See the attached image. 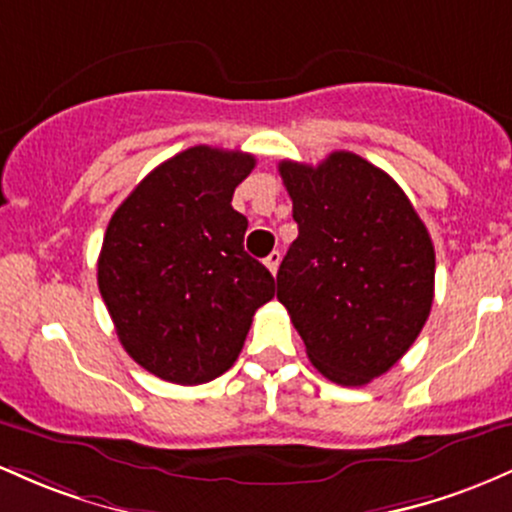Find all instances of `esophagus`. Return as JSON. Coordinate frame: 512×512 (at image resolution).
Here are the masks:
<instances>
[{
    "instance_id": "obj_1",
    "label": "esophagus",
    "mask_w": 512,
    "mask_h": 512,
    "mask_svg": "<svg viewBox=\"0 0 512 512\" xmlns=\"http://www.w3.org/2000/svg\"><path fill=\"white\" fill-rule=\"evenodd\" d=\"M280 258H283V256H280V251H271V254H268V256H266V266H268V271H271L273 275H275V273H278V266H280Z\"/></svg>"
}]
</instances>
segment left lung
Masks as SVG:
<instances>
[{"mask_svg": "<svg viewBox=\"0 0 512 512\" xmlns=\"http://www.w3.org/2000/svg\"><path fill=\"white\" fill-rule=\"evenodd\" d=\"M297 239L278 300L326 380L363 387L416 341L433 307L435 249L396 181L353 152L280 162Z\"/></svg>", "mask_w": 512, "mask_h": 512, "instance_id": "obj_1", "label": "left lung"}]
</instances>
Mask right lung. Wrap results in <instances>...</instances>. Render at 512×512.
Returning <instances> with one entry per match:
<instances>
[{"instance_id":"1","label":"right lung","mask_w":512,"mask_h":512,"mask_svg":"<svg viewBox=\"0 0 512 512\" xmlns=\"http://www.w3.org/2000/svg\"><path fill=\"white\" fill-rule=\"evenodd\" d=\"M254 154L195 145L137 183L108 222L99 290L137 365L203 384L234 365L275 280L244 251L249 222L232 208Z\"/></svg>"}]
</instances>
